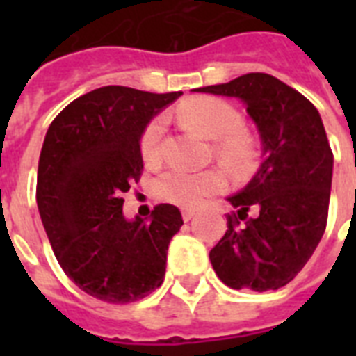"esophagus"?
Instances as JSON below:
<instances>
[{
    "mask_svg": "<svg viewBox=\"0 0 356 356\" xmlns=\"http://www.w3.org/2000/svg\"><path fill=\"white\" fill-rule=\"evenodd\" d=\"M195 214H197V211H195V209H192V207H184V209H183V220H184V222L192 220Z\"/></svg>",
    "mask_w": 356,
    "mask_h": 356,
    "instance_id": "obj_1",
    "label": "esophagus"
}]
</instances>
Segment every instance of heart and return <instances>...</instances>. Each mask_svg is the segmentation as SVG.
<instances>
[{"instance_id":"obj_1","label":"heart","mask_w":356,"mask_h":356,"mask_svg":"<svg viewBox=\"0 0 356 356\" xmlns=\"http://www.w3.org/2000/svg\"><path fill=\"white\" fill-rule=\"evenodd\" d=\"M179 116L203 133L216 140V155L231 166L243 170L254 159L253 138L243 131V116L233 103L222 97L201 96L183 103ZM166 133V118L155 116L145 123L140 134V155L149 166L162 161V140ZM227 186V177L222 170L211 168L203 172H188L173 168L162 173L153 183V192L159 200L183 207L201 205L207 197L220 194Z\"/></svg>"}]
</instances>
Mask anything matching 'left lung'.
Wrapping results in <instances>:
<instances>
[{
	"instance_id": "left-lung-1",
	"label": "left lung",
	"mask_w": 356,
	"mask_h": 356,
	"mask_svg": "<svg viewBox=\"0 0 356 356\" xmlns=\"http://www.w3.org/2000/svg\"><path fill=\"white\" fill-rule=\"evenodd\" d=\"M197 90L240 97L264 147L253 181L229 197L234 211L211 249L212 268L234 290H277L303 270L327 227L332 151L320 113L292 86L260 72Z\"/></svg>"
}]
</instances>
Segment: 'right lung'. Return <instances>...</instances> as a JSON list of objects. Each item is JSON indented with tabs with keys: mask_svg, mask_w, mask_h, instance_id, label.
I'll return each mask as SVG.
<instances>
[{
	"mask_svg": "<svg viewBox=\"0 0 356 356\" xmlns=\"http://www.w3.org/2000/svg\"><path fill=\"white\" fill-rule=\"evenodd\" d=\"M181 94L102 86L74 99L47 129L36 177L42 223L64 273L99 301L133 303L164 281L181 212L164 203L151 222H127L122 194L144 170L145 123Z\"/></svg>",
	"mask_w": 356,
	"mask_h": 356,
	"instance_id": "right-lung-1",
	"label": "right lung"
}]
</instances>
